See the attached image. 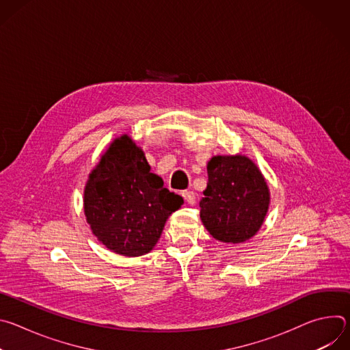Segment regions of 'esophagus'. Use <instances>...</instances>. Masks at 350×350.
Segmentation results:
<instances>
[{"label": "esophagus", "instance_id": "esophagus-1", "mask_svg": "<svg viewBox=\"0 0 350 350\" xmlns=\"http://www.w3.org/2000/svg\"><path fill=\"white\" fill-rule=\"evenodd\" d=\"M183 198L185 199V202L189 205L195 204V193L193 191H183Z\"/></svg>", "mask_w": 350, "mask_h": 350}]
</instances>
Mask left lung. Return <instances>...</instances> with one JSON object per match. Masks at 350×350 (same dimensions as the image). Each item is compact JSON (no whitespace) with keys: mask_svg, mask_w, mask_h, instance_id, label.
<instances>
[{"mask_svg":"<svg viewBox=\"0 0 350 350\" xmlns=\"http://www.w3.org/2000/svg\"><path fill=\"white\" fill-rule=\"evenodd\" d=\"M208 187L199 202L201 219L211 235L239 243L263 224L270 193L258 166L246 157H213L208 162Z\"/></svg>","mask_w":350,"mask_h":350,"instance_id":"1","label":"left lung"}]
</instances>
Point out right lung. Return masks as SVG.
<instances>
[{
    "mask_svg": "<svg viewBox=\"0 0 350 350\" xmlns=\"http://www.w3.org/2000/svg\"><path fill=\"white\" fill-rule=\"evenodd\" d=\"M183 198L151 173L144 152L129 135L116 138L91 172L84 213L95 237L123 256H141L155 246L167 217Z\"/></svg>",
    "mask_w": 350,
    "mask_h": 350,
    "instance_id": "add662e5",
    "label": "right lung"
}]
</instances>
